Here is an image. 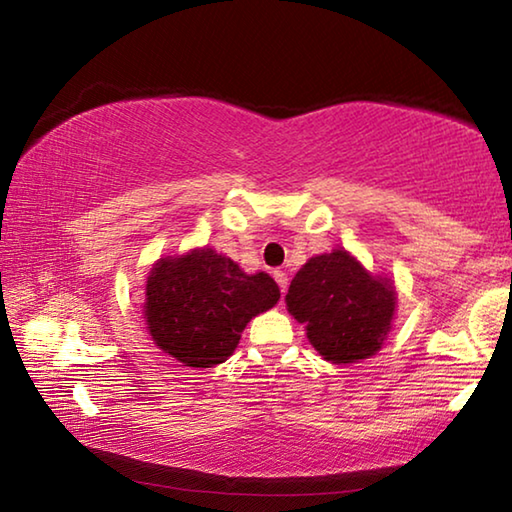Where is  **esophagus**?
I'll list each match as a JSON object with an SVG mask.
<instances>
[{
  "mask_svg": "<svg viewBox=\"0 0 512 512\" xmlns=\"http://www.w3.org/2000/svg\"><path fill=\"white\" fill-rule=\"evenodd\" d=\"M273 277H275V282L280 284V291H282V293L287 291V287H289V277H287V273H284V271H273Z\"/></svg>",
  "mask_w": 512,
  "mask_h": 512,
  "instance_id": "34e87169",
  "label": "esophagus"
}]
</instances>
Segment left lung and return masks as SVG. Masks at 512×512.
<instances>
[{
    "label": "left lung",
    "instance_id": "obj_1",
    "mask_svg": "<svg viewBox=\"0 0 512 512\" xmlns=\"http://www.w3.org/2000/svg\"><path fill=\"white\" fill-rule=\"evenodd\" d=\"M287 307L307 339L332 363L368 359L391 329L395 291L345 250L311 257L291 280Z\"/></svg>",
    "mask_w": 512,
    "mask_h": 512
}]
</instances>
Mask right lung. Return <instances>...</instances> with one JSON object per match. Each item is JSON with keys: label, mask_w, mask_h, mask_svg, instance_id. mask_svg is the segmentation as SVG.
Wrapping results in <instances>:
<instances>
[{"label": "right lung", "mask_w": 512, "mask_h": 512, "mask_svg": "<svg viewBox=\"0 0 512 512\" xmlns=\"http://www.w3.org/2000/svg\"><path fill=\"white\" fill-rule=\"evenodd\" d=\"M280 289L266 273L246 275L212 248L164 257L146 284L153 341L192 368H212L235 352L248 320L271 309Z\"/></svg>", "instance_id": "1"}]
</instances>
